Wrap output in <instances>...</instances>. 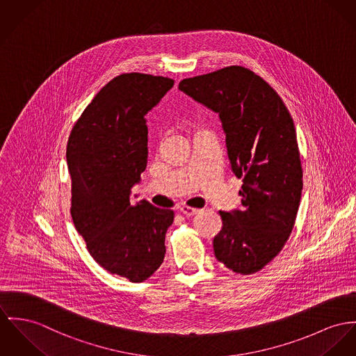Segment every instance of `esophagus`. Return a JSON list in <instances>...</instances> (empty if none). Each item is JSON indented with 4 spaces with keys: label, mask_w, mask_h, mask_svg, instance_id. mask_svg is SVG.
<instances>
[{
    "label": "esophagus",
    "mask_w": 356,
    "mask_h": 356,
    "mask_svg": "<svg viewBox=\"0 0 356 356\" xmlns=\"http://www.w3.org/2000/svg\"><path fill=\"white\" fill-rule=\"evenodd\" d=\"M180 211H181L184 216H187V217H192V216H195V214L199 213L197 209H193V207H190V206H181V207H180Z\"/></svg>",
    "instance_id": "1"
}]
</instances>
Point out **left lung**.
<instances>
[{
  "label": "left lung",
  "instance_id": "8db88e82",
  "mask_svg": "<svg viewBox=\"0 0 356 356\" xmlns=\"http://www.w3.org/2000/svg\"><path fill=\"white\" fill-rule=\"evenodd\" d=\"M179 89L218 113L232 172L244 181L241 210L219 211L214 254L233 273L254 274L286 244L301 202L293 118L274 89L243 66L186 79Z\"/></svg>",
  "mask_w": 356,
  "mask_h": 356
}]
</instances>
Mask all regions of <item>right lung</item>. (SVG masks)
<instances>
[{"instance_id":"obj_1","label":"right lung","mask_w":356,"mask_h":356,"mask_svg":"<svg viewBox=\"0 0 356 356\" xmlns=\"http://www.w3.org/2000/svg\"><path fill=\"white\" fill-rule=\"evenodd\" d=\"M173 83L142 73L115 77L83 110L67 140L74 226L97 264L133 283L163 264L165 233L175 218L145 199L130 203L147 164L145 116Z\"/></svg>"}]
</instances>
